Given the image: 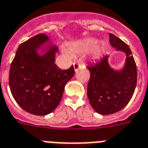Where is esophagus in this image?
Returning <instances> with one entry per match:
<instances>
[{"label":"esophagus","mask_w":148,"mask_h":148,"mask_svg":"<svg viewBox=\"0 0 148 148\" xmlns=\"http://www.w3.org/2000/svg\"><path fill=\"white\" fill-rule=\"evenodd\" d=\"M73 67H74V69H75V71L76 72V71L79 69V68L80 67V64L79 63V62H75L74 63H73Z\"/></svg>","instance_id":"1"}]
</instances>
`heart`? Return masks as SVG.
<instances>
[{
	"label": "heart",
	"instance_id": "1",
	"mask_svg": "<svg viewBox=\"0 0 148 148\" xmlns=\"http://www.w3.org/2000/svg\"><path fill=\"white\" fill-rule=\"evenodd\" d=\"M96 39H87L81 42H76L70 46L71 51L73 53H88L91 51V56L93 59H97L101 56L106 49V45L104 43H99ZM67 55L70 56V53L65 51Z\"/></svg>",
	"mask_w": 148,
	"mask_h": 148
}]
</instances>
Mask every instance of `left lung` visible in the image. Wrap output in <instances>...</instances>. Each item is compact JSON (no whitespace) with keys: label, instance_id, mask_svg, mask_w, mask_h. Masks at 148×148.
I'll return each mask as SVG.
<instances>
[{"label":"left lung","instance_id":"left-lung-1","mask_svg":"<svg viewBox=\"0 0 148 148\" xmlns=\"http://www.w3.org/2000/svg\"><path fill=\"white\" fill-rule=\"evenodd\" d=\"M109 38L112 47L126 55L124 67L114 70L108 64V55L87 66L90 72L88 100L93 109L103 115L114 114L127 106L137 84V66L129 47L114 34H109Z\"/></svg>","mask_w":148,"mask_h":148}]
</instances>
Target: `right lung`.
Segmentation results:
<instances>
[{"label": "right lung", "instance_id": "right-lung-1", "mask_svg": "<svg viewBox=\"0 0 148 148\" xmlns=\"http://www.w3.org/2000/svg\"><path fill=\"white\" fill-rule=\"evenodd\" d=\"M49 37L40 34L19 46L10 65L9 86L16 103L35 115H47L56 108L66 84L75 74L73 66L62 70L55 64L58 48L47 45ZM45 53L40 55L38 49Z\"/></svg>", "mask_w": 148, "mask_h": 148}]
</instances>
